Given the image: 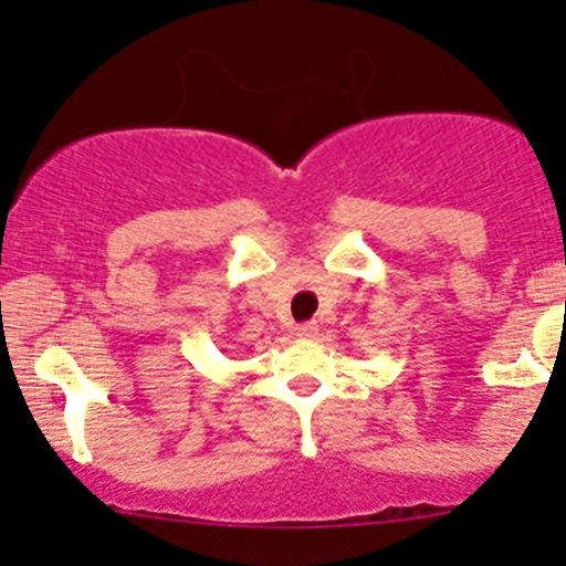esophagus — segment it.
Instances as JSON below:
<instances>
[{
	"label": "esophagus",
	"instance_id": "obj_1",
	"mask_svg": "<svg viewBox=\"0 0 566 566\" xmlns=\"http://www.w3.org/2000/svg\"><path fill=\"white\" fill-rule=\"evenodd\" d=\"M316 333H319V324L316 322H305L295 327V335L301 337V340H311V337H316Z\"/></svg>",
	"mask_w": 566,
	"mask_h": 566
}]
</instances>
